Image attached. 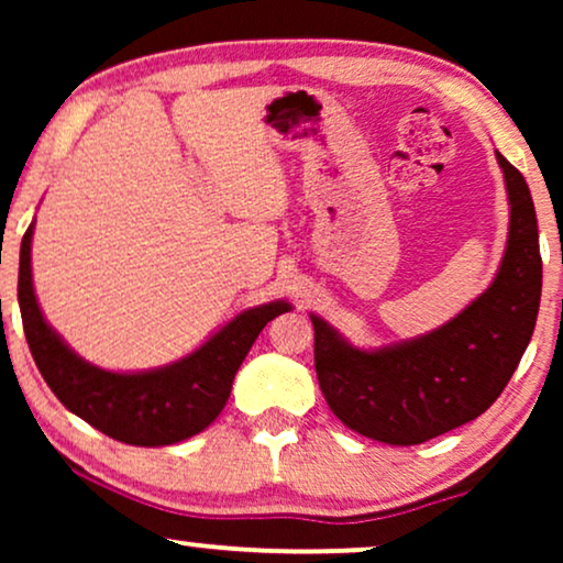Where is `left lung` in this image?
I'll use <instances>...</instances> for the list:
<instances>
[{
    "mask_svg": "<svg viewBox=\"0 0 563 563\" xmlns=\"http://www.w3.org/2000/svg\"><path fill=\"white\" fill-rule=\"evenodd\" d=\"M503 168L510 230L487 289L456 318L426 335L382 349H356L318 314L314 372L343 426L372 441L418 445L479 418L503 395L533 335L541 305V249L533 197L522 174Z\"/></svg>",
    "mask_w": 563,
    "mask_h": 563,
    "instance_id": "8db88e82",
    "label": "left lung"
}]
</instances>
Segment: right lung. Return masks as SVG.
Returning <instances> with one entry per match:
<instances>
[{
    "instance_id": "obj_1",
    "label": "right lung",
    "mask_w": 563,
    "mask_h": 563,
    "mask_svg": "<svg viewBox=\"0 0 563 563\" xmlns=\"http://www.w3.org/2000/svg\"><path fill=\"white\" fill-rule=\"evenodd\" d=\"M33 228L35 222H30L22 235L18 276V302L30 353L60 405L120 443L156 449L202 433L225 407L235 372L266 322L291 310L284 299L251 307L174 364L148 372H107L68 349L45 322L30 266Z\"/></svg>"
}]
</instances>
